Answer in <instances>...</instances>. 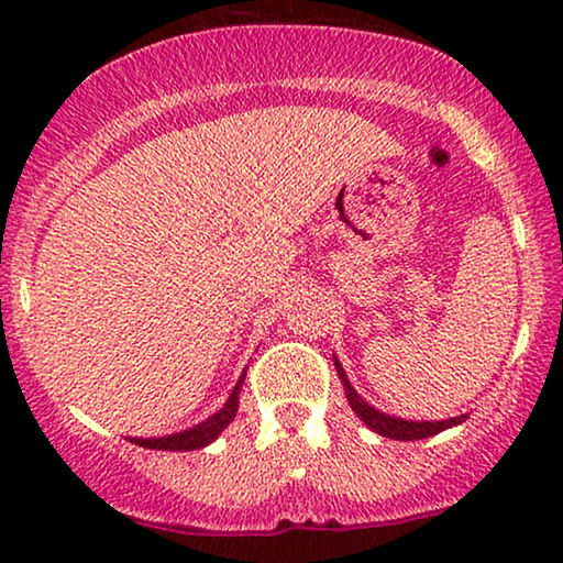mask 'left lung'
Here are the masks:
<instances>
[{"label":"left lung","mask_w":563,"mask_h":563,"mask_svg":"<svg viewBox=\"0 0 563 563\" xmlns=\"http://www.w3.org/2000/svg\"><path fill=\"white\" fill-rule=\"evenodd\" d=\"M333 361H335L338 376H341V382H343L345 397H349L351 410L356 412L358 418L364 420V426L372 428L374 433L391 438V441H420V438L438 435V433H443V430L461 426V422L466 420V415H459V418H449V420H405V418H395V415L376 410V407L368 405L366 399L361 397L356 389H353V384L349 382V376H345V372H343L341 361H338L335 356H333Z\"/></svg>","instance_id":"1"}]
</instances>
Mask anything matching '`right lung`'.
I'll use <instances>...</instances> for the list:
<instances>
[{"mask_svg":"<svg viewBox=\"0 0 563 563\" xmlns=\"http://www.w3.org/2000/svg\"><path fill=\"white\" fill-rule=\"evenodd\" d=\"M245 374H241V379L235 382L233 391L225 399V405L220 407L218 412L210 415V418L197 422L181 433H172V435H161V438H130V443L143 445V449H153V451H197L210 445L214 438H218L222 430H225L230 422H233L235 412H238V399H241V387H243Z\"/></svg>","mask_w":563,"mask_h":563,"instance_id":"right-lung-1","label":"right lung"}]
</instances>
